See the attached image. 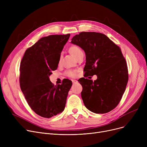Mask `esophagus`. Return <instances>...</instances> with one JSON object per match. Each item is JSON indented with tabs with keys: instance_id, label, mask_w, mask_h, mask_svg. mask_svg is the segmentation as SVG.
Listing matches in <instances>:
<instances>
[{
	"instance_id": "34e87169",
	"label": "esophagus",
	"mask_w": 147,
	"mask_h": 147,
	"mask_svg": "<svg viewBox=\"0 0 147 147\" xmlns=\"http://www.w3.org/2000/svg\"><path fill=\"white\" fill-rule=\"evenodd\" d=\"M72 82H73V84H75V83H78V80H72Z\"/></svg>"
}]
</instances>
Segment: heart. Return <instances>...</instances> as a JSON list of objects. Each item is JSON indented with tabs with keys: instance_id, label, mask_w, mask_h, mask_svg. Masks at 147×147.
Returning <instances> with one entry per match:
<instances>
[{
	"instance_id": "b5f03b06",
	"label": "heart",
	"mask_w": 147,
	"mask_h": 147,
	"mask_svg": "<svg viewBox=\"0 0 147 147\" xmlns=\"http://www.w3.org/2000/svg\"><path fill=\"white\" fill-rule=\"evenodd\" d=\"M68 51L76 58H77V57L79 55L80 53H82V51L80 49L79 47H78V46L76 45L71 46L68 49ZM60 61H61L59 59V63H60ZM67 75L69 77H71V78H75V77L77 76V71H68L67 72Z\"/></svg>"
}]
</instances>
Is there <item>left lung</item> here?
<instances>
[{"label": "left lung", "mask_w": 147, "mask_h": 147, "mask_svg": "<svg viewBox=\"0 0 147 147\" xmlns=\"http://www.w3.org/2000/svg\"><path fill=\"white\" fill-rule=\"evenodd\" d=\"M71 43L85 52V74L97 76L94 81L79 79L84 105L96 114L111 111L120 102L128 81L127 64L120 48L105 34L96 32L80 33Z\"/></svg>", "instance_id": "1"}]
</instances>
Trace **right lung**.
<instances>
[{"mask_svg": "<svg viewBox=\"0 0 147 147\" xmlns=\"http://www.w3.org/2000/svg\"><path fill=\"white\" fill-rule=\"evenodd\" d=\"M70 34L50 35L40 38L27 49L20 64L21 89L37 114L51 118L64 110L72 82L66 79L54 86L52 71L57 69L61 53Z\"/></svg>", "mask_w": 147, "mask_h": 147, "instance_id": "1", "label": "right lung"}]
</instances>
